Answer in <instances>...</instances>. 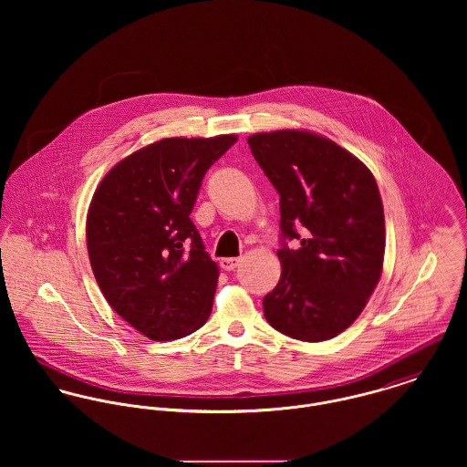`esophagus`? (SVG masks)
<instances>
[{
	"label": "esophagus",
	"mask_w": 467,
	"mask_h": 467,
	"mask_svg": "<svg viewBox=\"0 0 467 467\" xmlns=\"http://www.w3.org/2000/svg\"><path fill=\"white\" fill-rule=\"evenodd\" d=\"M239 263H241L239 257H226V259L219 261V266L223 267L224 271H232V269L239 266Z\"/></svg>",
	"instance_id": "34e87169"
}]
</instances>
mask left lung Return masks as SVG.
<instances>
[{"label": "left lung", "instance_id": "obj_1", "mask_svg": "<svg viewBox=\"0 0 467 467\" xmlns=\"http://www.w3.org/2000/svg\"><path fill=\"white\" fill-rule=\"evenodd\" d=\"M280 196L282 275L263 300L267 324L302 341L343 333L379 282L385 215L372 172L318 134L275 131L248 138ZM289 240L300 242L289 249Z\"/></svg>", "mask_w": 467, "mask_h": 467}]
</instances>
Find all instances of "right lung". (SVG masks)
I'll use <instances>...</instances> for the list:
<instances>
[{"instance_id":"obj_1","label":"right lung","mask_w":467,"mask_h":467,"mask_svg":"<svg viewBox=\"0 0 467 467\" xmlns=\"http://www.w3.org/2000/svg\"><path fill=\"white\" fill-rule=\"evenodd\" d=\"M165 138L117 163L88 212V254L97 284L136 331L154 341L198 331L212 313L219 269L191 213L206 171L234 143Z\"/></svg>"}]
</instances>
